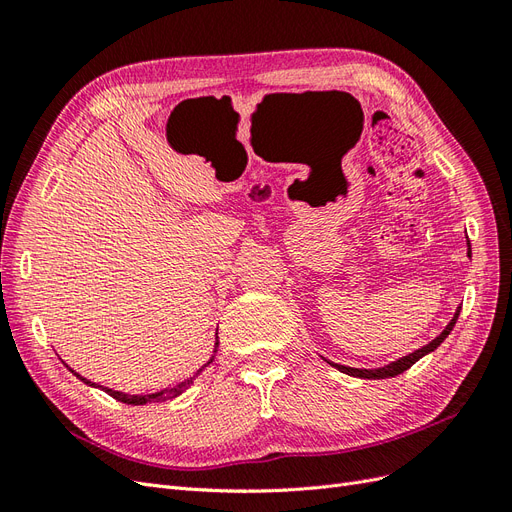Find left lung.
<instances>
[{
    "label": "left lung",
    "mask_w": 512,
    "mask_h": 512,
    "mask_svg": "<svg viewBox=\"0 0 512 512\" xmlns=\"http://www.w3.org/2000/svg\"><path fill=\"white\" fill-rule=\"evenodd\" d=\"M472 254V250L468 247V256ZM461 309V307H459ZM459 309L455 312V316H453V320L446 324V329L433 339V342H429L427 346H423V348H418V350H414V352H410L408 356H401V359H397V361H393V363H389V365H384V367H378V369H356V367H346V365H337V363H331L333 367H337L339 371H344V374H348V376H354V378H367V380H380V378H395V376H399V374H404L406 369H410L418 359H423L425 354H429V352H433L436 350L444 339L448 337V333L453 331V327H455V322H457V318H459Z\"/></svg>",
    "instance_id": "8db88e82"
}]
</instances>
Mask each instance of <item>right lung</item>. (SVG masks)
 <instances>
[{
	"label": "right lung",
	"instance_id": "1",
	"mask_svg": "<svg viewBox=\"0 0 512 512\" xmlns=\"http://www.w3.org/2000/svg\"><path fill=\"white\" fill-rule=\"evenodd\" d=\"M213 361V359H211ZM209 361V363H211ZM72 371V369H70ZM72 374L76 376V378H81L85 384H89V386H98L100 389V384H94V382H89L87 378H83V376H79L76 374V371H72ZM192 384V378L188 380V382H181V384H177L175 389H166V391H160V393H151V395H126V393H119V391H113V389H104L108 395L111 397H115L117 401H123V404H128V406H145V404H151V401H164V399H173V397H177V395H181L185 389H188V386Z\"/></svg>",
	"mask_w": 512,
	"mask_h": 512
}]
</instances>
